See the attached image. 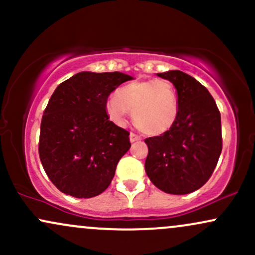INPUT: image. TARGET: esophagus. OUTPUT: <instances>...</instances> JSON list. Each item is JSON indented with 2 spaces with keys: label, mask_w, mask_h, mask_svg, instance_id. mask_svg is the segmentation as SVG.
Instances as JSON below:
<instances>
[{
  "label": "esophagus",
  "mask_w": 255,
  "mask_h": 255,
  "mask_svg": "<svg viewBox=\"0 0 255 255\" xmlns=\"http://www.w3.org/2000/svg\"><path fill=\"white\" fill-rule=\"evenodd\" d=\"M129 140H130V142H135V141H139V140H141V137H140L135 133H130L129 134Z\"/></svg>",
  "instance_id": "esophagus-1"
}]
</instances>
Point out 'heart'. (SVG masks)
<instances>
[{"mask_svg": "<svg viewBox=\"0 0 255 255\" xmlns=\"http://www.w3.org/2000/svg\"><path fill=\"white\" fill-rule=\"evenodd\" d=\"M105 109L116 124H124L131 110L137 129L147 135H159L176 121L178 98L174 85L165 79L133 81L116 91Z\"/></svg>", "mask_w": 255, "mask_h": 255, "instance_id": "1", "label": "heart"}]
</instances>
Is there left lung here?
<instances>
[{
  "instance_id": "left-lung-1",
  "label": "left lung",
  "mask_w": 255,
  "mask_h": 255,
  "mask_svg": "<svg viewBox=\"0 0 255 255\" xmlns=\"http://www.w3.org/2000/svg\"><path fill=\"white\" fill-rule=\"evenodd\" d=\"M177 91L178 115L169 130L145 139V171L151 182L169 194H188L211 177L222 152V126L207 89L181 71L158 73Z\"/></svg>"
}]
</instances>
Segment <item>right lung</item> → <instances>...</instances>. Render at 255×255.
<instances>
[{
    "instance_id": "1",
    "label": "right lung",
    "mask_w": 255,
    "mask_h": 255,
    "mask_svg": "<svg viewBox=\"0 0 255 255\" xmlns=\"http://www.w3.org/2000/svg\"><path fill=\"white\" fill-rule=\"evenodd\" d=\"M120 72H80L61 83L44 110L39 158L57 189L75 198L103 193L129 150V131L110 121L108 97L131 80Z\"/></svg>"
}]
</instances>
